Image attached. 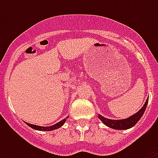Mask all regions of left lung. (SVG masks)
<instances>
[{"label":"left lung","instance_id":"left-lung-1","mask_svg":"<svg viewBox=\"0 0 158 158\" xmlns=\"http://www.w3.org/2000/svg\"><path fill=\"white\" fill-rule=\"evenodd\" d=\"M148 102V99H147L143 106L137 113H135V115H131L130 117L125 119V120H110V119H106V118L102 116L101 115H98V118L106 125H107L108 127L112 128L115 130H127V129H130L136 125V123L140 120V118L142 117V115H143V113L146 110Z\"/></svg>","mask_w":158,"mask_h":158}]
</instances>
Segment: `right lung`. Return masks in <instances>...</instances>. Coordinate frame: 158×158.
I'll return each mask as SVG.
<instances>
[{
  "label": "right lung",
  "mask_w": 158,
  "mask_h": 158,
  "mask_svg": "<svg viewBox=\"0 0 158 158\" xmlns=\"http://www.w3.org/2000/svg\"><path fill=\"white\" fill-rule=\"evenodd\" d=\"M68 117H66L64 120H60V122L56 123V125H52V126H48V127H43V126H38V125H32V124H29V123H26L28 126H30L31 128H33L34 130H44V131H50V130H56L58 128L61 127L62 125H64V123L65 122V120Z\"/></svg>",
  "instance_id": "1"
}]
</instances>
